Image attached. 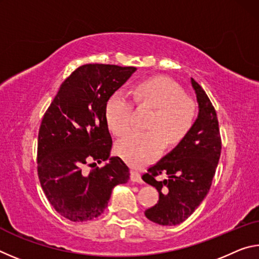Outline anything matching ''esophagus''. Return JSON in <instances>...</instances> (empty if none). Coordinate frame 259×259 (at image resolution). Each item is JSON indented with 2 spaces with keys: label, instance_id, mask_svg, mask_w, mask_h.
I'll use <instances>...</instances> for the list:
<instances>
[{
  "label": "esophagus",
  "instance_id": "34e87169",
  "mask_svg": "<svg viewBox=\"0 0 259 259\" xmlns=\"http://www.w3.org/2000/svg\"><path fill=\"white\" fill-rule=\"evenodd\" d=\"M130 178H131V181H133L134 183H138V184H143L144 183L143 179H142V176H140V174L137 172V171H134V170L130 174Z\"/></svg>",
  "mask_w": 259,
  "mask_h": 259
}]
</instances>
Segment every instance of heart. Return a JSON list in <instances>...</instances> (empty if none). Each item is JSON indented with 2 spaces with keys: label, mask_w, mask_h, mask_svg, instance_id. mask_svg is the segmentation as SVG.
<instances>
[{
  "label": "heart",
  "mask_w": 259,
  "mask_h": 259,
  "mask_svg": "<svg viewBox=\"0 0 259 259\" xmlns=\"http://www.w3.org/2000/svg\"><path fill=\"white\" fill-rule=\"evenodd\" d=\"M139 104L155 108L148 128L153 131H131L116 143L115 151L134 168L151 163L163 152L164 143L176 145L185 137L194 122V105L181 87L166 77H153L138 83L133 89ZM134 102L129 94L119 89L109 96L105 119L114 135L125 134L131 126Z\"/></svg>",
  "instance_id": "heart-1"
}]
</instances>
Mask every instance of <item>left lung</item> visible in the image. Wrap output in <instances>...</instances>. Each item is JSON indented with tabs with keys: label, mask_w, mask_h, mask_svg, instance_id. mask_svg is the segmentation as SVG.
<instances>
[{
	"label": "left lung",
	"mask_w": 259,
	"mask_h": 259,
	"mask_svg": "<svg viewBox=\"0 0 259 259\" xmlns=\"http://www.w3.org/2000/svg\"><path fill=\"white\" fill-rule=\"evenodd\" d=\"M198 102V117L171 152L143 175L159 192V202L145 216L159 225H178L191 216L207 196L221 156L222 142L216 111L207 94L191 78ZM166 174L165 180H159Z\"/></svg>",
	"instance_id": "1"
}]
</instances>
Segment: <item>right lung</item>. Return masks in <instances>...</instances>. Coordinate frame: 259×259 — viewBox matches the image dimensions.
<instances>
[{"instance_id":"1","label":"right lung","mask_w":259,"mask_h":259,"mask_svg":"<svg viewBox=\"0 0 259 259\" xmlns=\"http://www.w3.org/2000/svg\"><path fill=\"white\" fill-rule=\"evenodd\" d=\"M136 69L83 65L63 82L43 116L37 142L38 178L50 204L69 221L98 217L113 188L129 181L128 166L119 156H111L105 106ZM89 160L109 162L85 174L82 166Z\"/></svg>"}]
</instances>
